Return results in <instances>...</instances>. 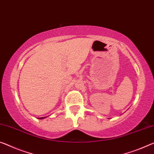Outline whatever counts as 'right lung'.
Wrapping results in <instances>:
<instances>
[{
	"label": "right lung",
	"mask_w": 154,
	"mask_h": 154,
	"mask_svg": "<svg viewBox=\"0 0 154 154\" xmlns=\"http://www.w3.org/2000/svg\"><path fill=\"white\" fill-rule=\"evenodd\" d=\"M46 118V117H41V118H38V119H43V118Z\"/></svg>",
	"instance_id": "right-lung-1"
}]
</instances>
